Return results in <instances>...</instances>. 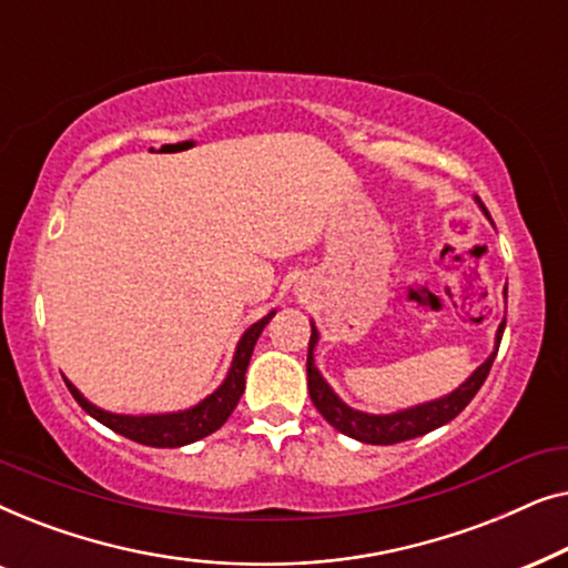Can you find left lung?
Instances as JSON below:
<instances>
[{"label": "left lung", "mask_w": 568, "mask_h": 568, "mask_svg": "<svg viewBox=\"0 0 568 568\" xmlns=\"http://www.w3.org/2000/svg\"><path fill=\"white\" fill-rule=\"evenodd\" d=\"M478 206L480 212L488 216V222H491V214L486 212V206L480 204V201ZM504 325H507V321H501L499 328H496L494 352L488 354V359L480 364V367L473 372L463 385H457L453 393L442 395V398H434V400L416 403V406L393 410V414H367V410L352 408L348 403L341 400L338 393L328 385V379L321 375V369H317L315 364V348H317V341H321V331H317L315 323L310 321V328H313V333H310V348H307L310 398H313L315 408L321 410L323 418L333 426V429H338L341 434H346V437L352 439L367 442V445H395V442L422 437V434L434 432L439 429V426L453 422V418L460 414L473 398H476V393L480 390V385H484V379L488 377V369H491V364L496 359V352H499Z\"/></svg>", "instance_id": "obj_1"}]
</instances>
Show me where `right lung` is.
Wrapping results in <instances>:
<instances>
[{
  "instance_id": "right-lung-1",
  "label": "right lung",
  "mask_w": 568,
  "mask_h": 568,
  "mask_svg": "<svg viewBox=\"0 0 568 568\" xmlns=\"http://www.w3.org/2000/svg\"><path fill=\"white\" fill-rule=\"evenodd\" d=\"M276 315V310H271L268 315H263L258 323H253L243 336H240L235 346V356H232L227 377L222 379V385L214 393H209L204 400H199L196 406L183 408V410H168V414H113L90 403L77 387L64 377L69 393L74 395V400L88 410L92 418H98L100 424L113 429L121 437L146 447H183L191 442H199L209 437V434L220 429L227 422L232 410H235L240 395L245 390V369L251 364L255 341L266 328L271 317Z\"/></svg>"
}]
</instances>
